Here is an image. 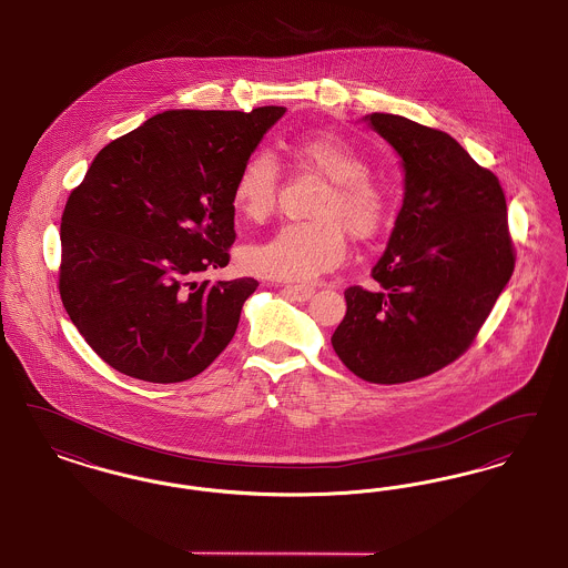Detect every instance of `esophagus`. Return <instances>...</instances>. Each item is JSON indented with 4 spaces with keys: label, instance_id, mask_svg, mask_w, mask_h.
Listing matches in <instances>:
<instances>
[{
    "label": "esophagus",
    "instance_id": "esophagus-1",
    "mask_svg": "<svg viewBox=\"0 0 568 568\" xmlns=\"http://www.w3.org/2000/svg\"><path fill=\"white\" fill-rule=\"evenodd\" d=\"M285 294L294 297L297 302H306V300H311L313 294H315V287H311V285H287Z\"/></svg>",
    "mask_w": 568,
    "mask_h": 568
}]
</instances>
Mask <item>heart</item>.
Returning a JSON list of instances; mask_svg holds the SVG:
<instances>
[{
  "label": "heart",
  "instance_id": "heart-1",
  "mask_svg": "<svg viewBox=\"0 0 568 568\" xmlns=\"http://www.w3.org/2000/svg\"><path fill=\"white\" fill-rule=\"evenodd\" d=\"M302 168L325 179L311 221L283 223L271 239L246 246L243 266L251 274L278 281H308L341 264L347 232L355 241L377 236L387 216V195L373 181L366 158L343 135H302L287 144ZM281 181L268 151H253L241 163L232 200L244 216L271 215Z\"/></svg>",
  "mask_w": 568,
  "mask_h": 568
}]
</instances>
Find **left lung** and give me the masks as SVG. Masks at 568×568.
<instances>
[{
  "mask_svg": "<svg viewBox=\"0 0 568 568\" xmlns=\"http://www.w3.org/2000/svg\"><path fill=\"white\" fill-rule=\"evenodd\" d=\"M371 125L403 158L405 202L368 292L347 287L332 334L341 362L368 383L428 377L466 352L515 268L498 176L440 130L375 112Z\"/></svg>",
  "mask_w": 568,
  "mask_h": 568,
  "instance_id": "left-lung-1",
  "label": "left lung"
}]
</instances>
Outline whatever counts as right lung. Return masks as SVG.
Wrapping results in <instances>:
<instances>
[{"instance_id": "obj_1", "label": "right lung", "mask_w": 568, "mask_h": 568, "mask_svg": "<svg viewBox=\"0 0 568 568\" xmlns=\"http://www.w3.org/2000/svg\"><path fill=\"white\" fill-rule=\"evenodd\" d=\"M283 106L165 110L106 144L61 215L59 294L114 371L181 383L239 327L255 278L200 281L230 264L236 172Z\"/></svg>"}]
</instances>
